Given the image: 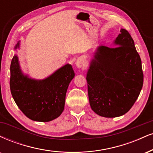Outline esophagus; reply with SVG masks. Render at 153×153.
<instances>
[{"instance_id": "esophagus-1", "label": "esophagus", "mask_w": 153, "mask_h": 153, "mask_svg": "<svg viewBox=\"0 0 153 153\" xmlns=\"http://www.w3.org/2000/svg\"><path fill=\"white\" fill-rule=\"evenodd\" d=\"M83 65H84V60H82V59H80V60H78V61H77V62H76L77 67L79 68H80L82 67V66H83Z\"/></svg>"}]
</instances>
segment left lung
<instances>
[{
  "instance_id": "8db88e82",
  "label": "left lung",
  "mask_w": 153,
  "mask_h": 153,
  "mask_svg": "<svg viewBox=\"0 0 153 153\" xmlns=\"http://www.w3.org/2000/svg\"><path fill=\"white\" fill-rule=\"evenodd\" d=\"M115 45L98 48L86 78L92 110L105 117L128 113L143 85L140 57L128 30L121 29Z\"/></svg>"
}]
</instances>
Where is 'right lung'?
<instances>
[{"label": "right lung", "mask_w": 153, "mask_h": 153, "mask_svg": "<svg viewBox=\"0 0 153 153\" xmlns=\"http://www.w3.org/2000/svg\"><path fill=\"white\" fill-rule=\"evenodd\" d=\"M18 47L19 43L16 48ZM74 76L73 68L67 64L45 80H33L23 75L18 57L14 56L10 64V92L25 116L35 121L48 122L63 111L66 92Z\"/></svg>", "instance_id": "add662e5"}]
</instances>
